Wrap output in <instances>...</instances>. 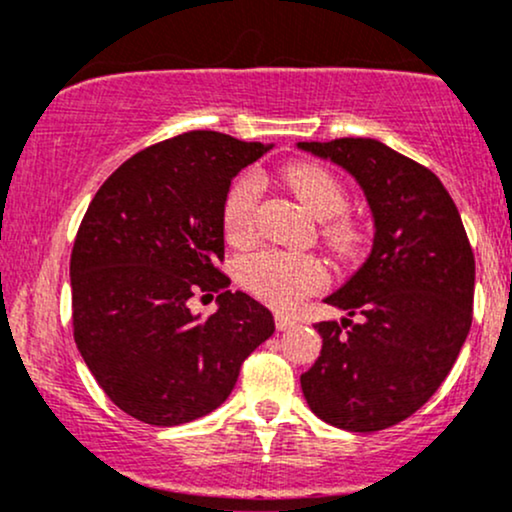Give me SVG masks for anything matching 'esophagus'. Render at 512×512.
<instances>
[{
  "instance_id": "obj_1",
  "label": "esophagus",
  "mask_w": 512,
  "mask_h": 512,
  "mask_svg": "<svg viewBox=\"0 0 512 512\" xmlns=\"http://www.w3.org/2000/svg\"><path fill=\"white\" fill-rule=\"evenodd\" d=\"M274 325L279 332H286V330H291V327H296V320H291V317H286V315H276Z\"/></svg>"
}]
</instances>
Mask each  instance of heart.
I'll return each instance as SVG.
<instances>
[{
  "label": "heart",
  "mask_w": 512,
  "mask_h": 512,
  "mask_svg": "<svg viewBox=\"0 0 512 512\" xmlns=\"http://www.w3.org/2000/svg\"><path fill=\"white\" fill-rule=\"evenodd\" d=\"M286 182L315 219L327 221L322 238L342 255H354L363 245V228L342 216L349 207L344 185L332 170L315 163H296L286 170ZM262 197V180L255 173H243L228 187L223 199V233L231 243H245L255 236L257 207ZM238 276L248 291L281 310L303 303L305 296L322 291L330 281L325 262L313 255H293L284 250H257L238 264Z\"/></svg>",
  "instance_id": "b5f03b06"
}]
</instances>
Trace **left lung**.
Here are the masks:
<instances>
[{"mask_svg": "<svg viewBox=\"0 0 512 512\" xmlns=\"http://www.w3.org/2000/svg\"><path fill=\"white\" fill-rule=\"evenodd\" d=\"M298 146L349 170L375 219L366 264L325 301L362 320L315 322L322 351L301 375L305 402L344 431H383L424 407L457 361L472 327V245L421 163L363 137Z\"/></svg>", "mask_w": 512, "mask_h": 512, "instance_id": "left-lung-1", "label": "left lung"}]
</instances>
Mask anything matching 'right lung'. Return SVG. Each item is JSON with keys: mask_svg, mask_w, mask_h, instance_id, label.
Masks as SVG:
<instances>
[{"mask_svg": "<svg viewBox=\"0 0 512 512\" xmlns=\"http://www.w3.org/2000/svg\"><path fill=\"white\" fill-rule=\"evenodd\" d=\"M264 151L209 129L178 134L122 163L81 219L69 264L76 349L110 402L144 424L221 407L272 337V313L228 291L221 272L223 199ZM199 292L220 301L207 321L186 305Z\"/></svg>", "mask_w": 512, "mask_h": 512, "instance_id": "obj_1", "label": "right lung"}]
</instances>
